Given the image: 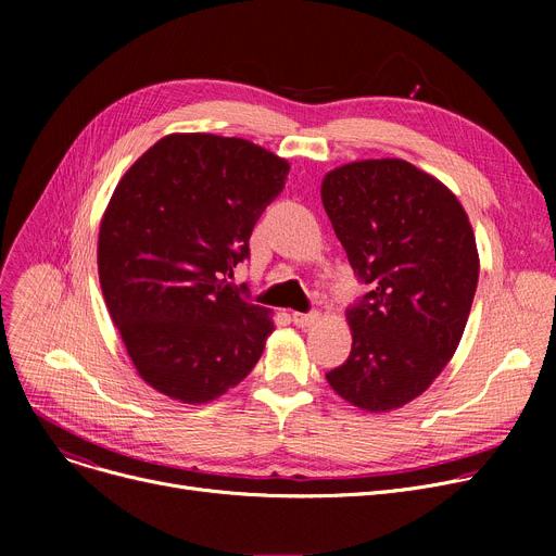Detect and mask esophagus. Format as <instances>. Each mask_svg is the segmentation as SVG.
<instances>
[{
  "label": "esophagus",
  "mask_w": 556,
  "mask_h": 556,
  "mask_svg": "<svg viewBox=\"0 0 556 556\" xmlns=\"http://www.w3.org/2000/svg\"><path fill=\"white\" fill-rule=\"evenodd\" d=\"M319 313L317 311H311V313H293V323L298 327H311L313 323H317Z\"/></svg>",
  "instance_id": "1"
}]
</instances>
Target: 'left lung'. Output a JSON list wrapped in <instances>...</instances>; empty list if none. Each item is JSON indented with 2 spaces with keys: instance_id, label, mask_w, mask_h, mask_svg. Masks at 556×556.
<instances>
[{
  "instance_id": "obj_1",
  "label": "left lung",
  "mask_w": 556,
  "mask_h": 556,
  "mask_svg": "<svg viewBox=\"0 0 556 556\" xmlns=\"http://www.w3.org/2000/svg\"><path fill=\"white\" fill-rule=\"evenodd\" d=\"M323 204L369 290L346 308L354 344L327 381L363 410H394L428 390L464 333L480 275L469 216L403 160L327 173Z\"/></svg>"
}]
</instances>
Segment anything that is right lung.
<instances>
[{
    "instance_id": "add662e5",
    "label": "right lung",
    "mask_w": 556,
    "mask_h": 556,
    "mask_svg": "<svg viewBox=\"0 0 556 556\" xmlns=\"http://www.w3.org/2000/svg\"><path fill=\"white\" fill-rule=\"evenodd\" d=\"M288 162L218 135H168L116 185L99 231V279L141 378L185 403L239 386L273 333L233 286Z\"/></svg>"
}]
</instances>
